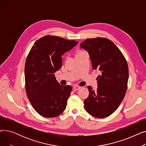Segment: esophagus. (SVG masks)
<instances>
[{
  "mask_svg": "<svg viewBox=\"0 0 146 146\" xmlns=\"http://www.w3.org/2000/svg\"><path fill=\"white\" fill-rule=\"evenodd\" d=\"M80 88H81V86H78V85H75V86H74V87H73V89H74L75 90H79Z\"/></svg>",
  "mask_w": 146,
  "mask_h": 146,
  "instance_id": "obj_1",
  "label": "esophagus"
}]
</instances>
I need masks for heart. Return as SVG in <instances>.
Masks as SVG:
<instances>
[{
  "instance_id": "b5f03b06",
  "label": "heart",
  "mask_w": 146,
  "mask_h": 146,
  "mask_svg": "<svg viewBox=\"0 0 146 146\" xmlns=\"http://www.w3.org/2000/svg\"><path fill=\"white\" fill-rule=\"evenodd\" d=\"M83 51H79L77 54H79V53H80V52H83Z\"/></svg>"
}]
</instances>
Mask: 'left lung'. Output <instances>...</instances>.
<instances>
[{
	"label": "left lung",
	"mask_w": 146,
	"mask_h": 146,
	"mask_svg": "<svg viewBox=\"0 0 146 146\" xmlns=\"http://www.w3.org/2000/svg\"><path fill=\"white\" fill-rule=\"evenodd\" d=\"M88 51L97 77L96 90L88 86L89 95L84 101L86 111L92 116L104 118L116 111L125 96L128 79L127 60L110 40L103 37L88 38L80 44Z\"/></svg>",
	"instance_id": "obj_1"
}]
</instances>
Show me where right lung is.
<instances>
[{
    "label": "right lung",
    "instance_id": "add662e5",
    "mask_svg": "<svg viewBox=\"0 0 146 146\" xmlns=\"http://www.w3.org/2000/svg\"><path fill=\"white\" fill-rule=\"evenodd\" d=\"M78 42L50 35L35 41L25 66V90L29 101L40 115L56 117L65 110L71 86H63L54 73L62 66V56Z\"/></svg>",
    "mask_w": 146,
    "mask_h": 146
}]
</instances>
